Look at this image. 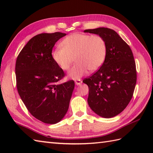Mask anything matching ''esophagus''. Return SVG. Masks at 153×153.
<instances>
[{
	"label": "esophagus",
	"instance_id": "1",
	"mask_svg": "<svg viewBox=\"0 0 153 153\" xmlns=\"http://www.w3.org/2000/svg\"><path fill=\"white\" fill-rule=\"evenodd\" d=\"M82 83V81L81 80V79H76V81H75V83H76L77 85H79Z\"/></svg>",
	"mask_w": 153,
	"mask_h": 153
}]
</instances>
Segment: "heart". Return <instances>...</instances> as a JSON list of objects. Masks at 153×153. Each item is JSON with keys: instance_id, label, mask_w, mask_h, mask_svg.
<instances>
[{"instance_id": "1", "label": "heart", "mask_w": 153, "mask_h": 153, "mask_svg": "<svg viewBox=\"0 0 153 153\" xmlns=\"http://www.w3.org/2000/svg\"><path fill=\"white\" fill-rule=\"evenodd\" d=\"M61 48L52 52V58L62 70H69L74 60L76 63L68 73L70 77L79 79L89 70H98L105 60L107 46L105 39L99 35L74 33L64 38Z\"/></svg>"}]
</instances>
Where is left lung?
<instances>
[{
	"mask_svg": "<svg viewBox=\"0 0 153 153\" xmlns=\"http://www.w3.org/2000/svg\"><path fill=\"white\" fill-rule=\"evenodd\" d=\"M84 32L102 36L107 46L101 67L83 81L89 87L87 102L97 114L112 118L126 108L134 95L137 82L134 54L129 45L112 29L99 27Z\"/></svg>",
	"mask_w": 153,
	"mask_h": 153,
	"instance_id": "1",
	"label": "left lung"
}]
</instances>
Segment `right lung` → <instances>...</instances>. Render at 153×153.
Wrapping results in <instances>:
<instances>
[{"label": "right lung", "mask_w": 153, "mask_h": 153, "mask_svg": "<svg viewBox=\"0 0 153 153\" xmlns=\"http://www.w3.org/2000/svg\"><path fill=\"white\" fill-rule=\"evenodd\" d=\"M66 33H41L32 37L16 62V87L28 111L35 118L54 124L64 118L75 87L73 80L59 84L65 76L52 58L56 42Z\"/></svg>", "instance_id": "right-lung-1"}]
</instances>
